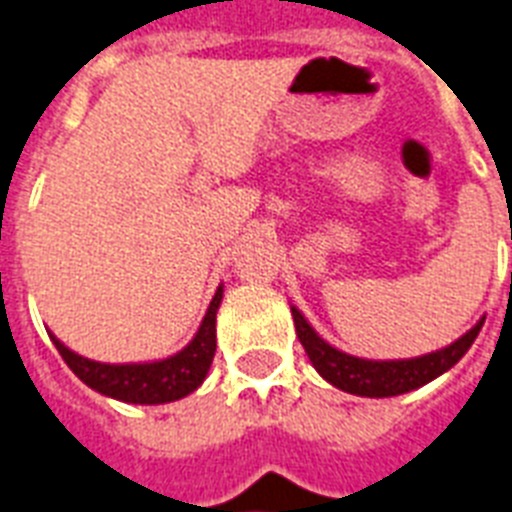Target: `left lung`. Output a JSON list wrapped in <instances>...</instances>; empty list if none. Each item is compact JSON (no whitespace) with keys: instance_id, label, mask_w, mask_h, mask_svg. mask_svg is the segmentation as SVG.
<instances>
[{"instance_id":"obj_1","label":"left lung","mask_w":512,"mask_h":512,"mask_svg":"<svg viewBox=\"0 0 512 512\" xmlns=\"http://www.w3.org/2000/svg\"><path fill=\"white\" fill-rule=\"evenodd\" d=\"M290 312H293V322H296L298 341H301L322 378L341 391L372 396V399L407 394L412 388H420L428 380L439 378L441 372H447L449 367L463 359V354L470 349V343L476 341L478 330L484 325V320H481L460 341H455L447 349L425 354V357L399 359V362H370V359L349 357V354L333 349L330 343H325L320 335L314 333L312 325L304 320V314L298 309H290Z\"/></svg>"}]
</instances>
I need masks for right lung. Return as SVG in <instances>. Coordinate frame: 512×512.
<instances>
[{"instance_id": "right-lung-1", "label": "right lung", "mask_w": 512, "mask_h": 512, "mask_svg": "<svg viewBox=\"0 0 512 512\" xmlns=\"http://www.w3.org/2000/svg\"><path fill=\"white\" fill-rule=\"evenodd\" d=\"M219 304H222V288L216 290L214 301L203 317V325L190 341V346L174 357L150 362V365H102V362H92V359H84L73 354L71 349H65L55 335H52V343L60 351V357L65 359V365L100 394L129 404L177 402L203 383L208 367L214 362L216 309H219Z\"/></svg>"}]
</instances>
